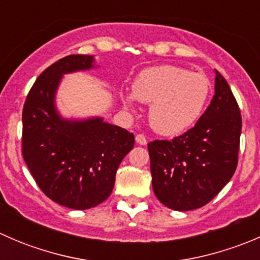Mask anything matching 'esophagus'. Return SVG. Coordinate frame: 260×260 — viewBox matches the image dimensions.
Instances as JSON below:
<instances>
[{
	"instance_id": "1",
	"label": "esophagus",
	"mask_w": 260,
	"mask_h": 260,
	"mask_svg": "<svg viewBox=\"0 0 260 260\" xmlns=\"http://www.w3.org/2000/svg\"><path fill=\"white\" fill-rule=\"evenodd\" d=\"M136 142L138 143V145H142V146H145V145H147V138L145 137V135H137L136 136Z\"/></svg>"
}]
</instances>
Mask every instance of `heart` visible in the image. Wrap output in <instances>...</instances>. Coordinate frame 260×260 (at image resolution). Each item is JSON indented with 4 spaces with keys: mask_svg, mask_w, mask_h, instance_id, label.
<instances>
[{
    "mask_svg": "<svg viewBox=\"0 0 260 260\" xmlns=\"http://www.w3.org/2000/svg\"><path fill=\"white\" fill-rule=\"evenodd\" d=\"M132 95L124 102L133 101L151 104L148 120L157 133L172 136L190 128L199 119L211 93L210 79L203 73L175 65H159L140 73L133 83Z\"/></svg>",
    "mask_w": 260,
    "mask_h": 260,
    "instance_id": "heart-1",
    "label": "heart"
}]
</instances>
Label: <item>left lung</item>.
Masks as SVG:
<instances>
[{
  "label": "left lung",
  "mask_w": 260,
  "mask_h": 260,
  "mask_svg": "<svg viewBox=\"0 0 260 260\" xmlns=\"http://www.w3.org/2000/svg\"><path fill=\"white\" fill-rule=\"evenodd\" d=\"M242 114L219 72L215 94L196 124L172 140L148 143L152 187L172 210L201 208L229 182L238 166Z\"/></svg>",
  "instance_id": "obj_1"
}]
</instances>
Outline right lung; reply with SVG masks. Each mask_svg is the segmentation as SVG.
Returning <instances> with one entry per match:
<instances>
[{
    "instance_id": "obj_1",
    "label": "right lung",
    "mask_w": 260,
    "mask_h": 260,
    "mask_svg": "<svg viewBox=\"0 0 260 260\" xmlns=\"http://www.w3.org/2000/svg\"><path fill=\"white\" fill-rule=\"evenodd\" d=\"M89 55H69L44 70L22 109V157L40 190L75 210L109 198L115 172L135 146V136L102 118L70 122L59 117L54 95L61 75L93 67Z\"/></svg>"
}]
</instances>
